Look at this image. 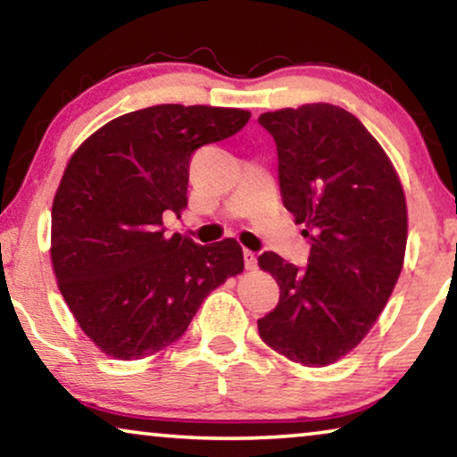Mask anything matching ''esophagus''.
I'll return each mask as SVG.
<instances>
[{"instance_id":"obj_1","label":"esophagus","mask_w":457,"mask_h":457,"mask_svg":"<svg viewBox=\"0 0 457 457\" xmlns=\"http://www.w3.org/2000/svg\"><path fill=\"white\" fill-rule=\"evenodd\" d=\"M243 260H245L247 270H255V268H258V255H255L253 252H249V249L243 252Z\"/></svg>"}]
</instances>
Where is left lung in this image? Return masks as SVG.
I'll list each match as a JSON object with an SVG mask.
<instances>
[{
	"mask_svg": "<svg viewBox=\"0 0 457 457\" xmlns=\"http://www.w3.org/2000/svg\"><path fill=\"white\" fill-rule=\"evenodd\" d=\"M285 208L305 224L308 266L274 252L258 258L277 278V308L258 320L262 341L303 366H328L368 335L403 268L408 210L378 141L339 105L266 112Z\"/></svg>",
	"mask_w": 457,
	"mask_h": 457,
	"instance_id": "8db88e82",
	"label": "left lung"
}]
</instances>
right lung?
<instances>
[{
  "label": "right lung",
  "instance_id": "1",
  "mask_svg": "<svg viewBox=\"0 0 457 457\" xmlns=\"http://www.w3.org/2000/svg\"><path fill=\"white\" fill-rule=\"evenodd\" d=\"M247 110L162 104L118 116L68 162L52 205V264L83 333L116 360L179 341L199 305L243 272L235 239L164 235L187 208L197 147L239 133Z\"/></svg>",
  "mask_w": 457,
  "mask_h": 457
}]
</instances>
